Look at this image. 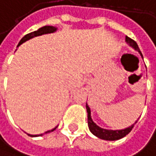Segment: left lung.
<instances>
[{"label":"left lung","instance_id":"8db88e82","mask_svg":"<svg viewBox=\"0 0 156 156\" xmlns=\"http://www.w3.org/2000/svg\"><path fill=\"white\" fill-rule=\"evenodd\" d=\"M126 42L131 45L133 46L135 50H137L141 55V51L139 49V46L137 44V43L131 39L130 37L126 36ZM143 56V55H142ZM86 108H87V112H88V124H89V128H90V131L94 134L96 135L97 137L101 138V139H103V140H107V141H115V140H119L124 136H126L133 129V125L124 129V130H120V131H111V130H105V129H102L101 127H99L95 122H93L92 119H91V116H90V109L89 107L88 104H86ZM135 122V123H136Z\"/></svg>","mask_w":156,"mask_h":156}]
</instances>
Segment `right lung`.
Segmentation results:
<instances>
[{
    "instance_id": "right-lung-1",
    "label": "right lung",
    "mask_w": 156,
    "mask_h": 156,
    "mask_svg": "<svg viewBox=\"0 0 156 156\" xmlns=\"http://www.w3.org/2000/svg\"><path fill=\"white\" fill-rule=\"evenodd\" d=\"M55 30H56V28H55V27H54V26H48V25H47V26L41 27V28H39L37 31H34V32H32V33H30V34H25V35L21 39V41H20V43H19L18 46H19L20 44H22L23 43H24L25 41H27V40H29V39L33 38V37H35V36H38V35H42V34H44L54 33ZM55 129H56V127H55V128H54L53 130H50V131L45 132V133H50V132H53V131H54V130H55ZM28 135H30V136H32V137H36V136H38V135H31V134H28ZM42 135H43V134H39V136H42Z\"/></svg>"
}]
</instances>
